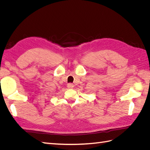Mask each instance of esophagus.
Returning <instances> with one entry per match:
<instances>
[{
    "label": "esophagus",
    "mask_w": 150,
    "mask_h": 150,
    "mask_svg": "<svg viewBox=\"0 0 150 150\" xmlns=\"http://www.w3.org/2000/svg\"><path fill=\"white\" fill-rule=\"evenodd\" d=\"M67 87L68 88H72L74 87V84H72V83H69V84H67Z\"/></svg>",
    "instance_id": "obj_1"
}]
</instances>
